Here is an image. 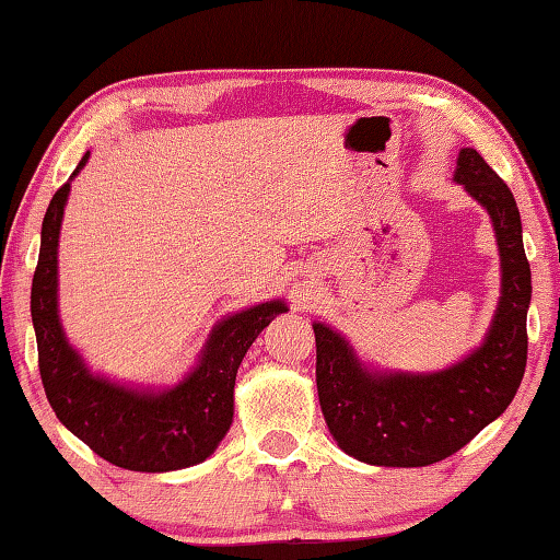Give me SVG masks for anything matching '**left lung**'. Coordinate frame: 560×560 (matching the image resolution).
<instances>
[{
	"mask_svg": "<svg viewBox=\"0 0 560 560\" xmlns=\"http://www.w3.org/2000/svg\"><path fill=\"white\" fill-rule=\"evenodd\" d=\"M457 183L487 207L501 252V301L485 346L450 371L375 375L324 324L316 334L320 410L340 450L377 467H428L459 452L506 410L526 371L530 267L511 189L474 148L457 160Z\"/></svg>",
	"mask_w": 560,
	"mask_h": 560,
	"instance_id": "1",
	"label": "left lung"
}]
</instances>
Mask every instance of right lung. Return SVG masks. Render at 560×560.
Returning a JSON list of instances; mask_svg holds the SVG:
<instances>
[{
    "label": "right lung",
    "instance_id": "right-lung-1",
    "mask_svg": "<svg viewBox=\"0 0 560 560\" xmlns=\"http://www.w3.org/2000/svg\"><path fill=\"white\" fill-rule=\"evenodd\" d=\"M86 160L89 153L73 175ZM69 187L63 183L56 189L44 214L39 264L32 281V320L44 393L66 428L116 467L130 471L192 467L210 457L230 430L242 358L287 306L269 301L222 320L197 371L167 393H132L93 377L79 353L66 343L56 311V246Z\"/></svg>",
    "mask_w": 560,
    "mask_h": 560
}]
</instances>
